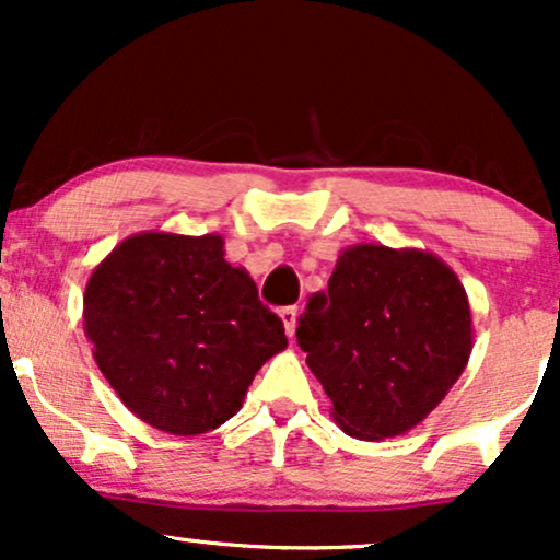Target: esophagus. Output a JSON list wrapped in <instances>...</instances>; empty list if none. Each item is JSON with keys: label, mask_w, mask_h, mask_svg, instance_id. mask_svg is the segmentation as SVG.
<instances>
[{"label": "esophagus", "mask_w": 560, "mask_h": 560, "mask_svg": "<svg viewBox=\"0 0 560 560\" xmlns=\"http://www.w3.org/2000/svg\"><path fill=\"white\" fill-rule=\"evenodd\" d=\"M281 320H284V329H287V337L292 339L294 337V329H298V305H287L279 311Z\"/></svg>", "instance_id": "obj_1"}]
</instances>
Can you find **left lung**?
<instances>
[{"label": "left lung", "mask_w": 560, "mask_h": 560, "mask_svg": "<svg viewBox=\"0 0 560 560\" xmlns=\"http://www.w3.org/2000/svg\"><path fill=\"white\" fill-rule=\"evenodd\" d=\"M298 345L342 432L384 440L419 427L464 374L471 307L436 255L352 244L307 300Z\"/></svg>", "instance_id": "8db88e82"}]
</instances>
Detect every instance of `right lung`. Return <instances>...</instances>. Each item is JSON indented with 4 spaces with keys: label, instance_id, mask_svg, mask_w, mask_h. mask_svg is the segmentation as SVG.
I'll return each instance as SVG.
<instances>
[{
    "label": "right lung",
    "instance_id": "obj_1",
    "mask_svg": "<svg viewBox=\"0 0 560 560\" xmlns=\"http://www.w3.org/2000/svg\"><path fill=\"white\" fill-rule=\"evenodd\" d=\"M223 236L141 231L94 268L83 331L115 395L160 432L189 436L242 408L260 365L287 347Z\"/></svg>",
    "mask_w": 560,
    "mask_h": 560
}]
</instances>
